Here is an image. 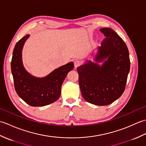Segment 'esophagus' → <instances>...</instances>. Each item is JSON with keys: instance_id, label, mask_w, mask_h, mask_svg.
Here are the masks:
<instances>
[{"instance_id": "obj_1", "label": "esophagus", "mask_w": 146, "mask_h": 146, "mask_svg": "<svg viewBox=\"0 0 146 146\" xmlns=\"http://www.w3.org/2000/svg\"><path fill=\"white\" fill-rule=\"evenodd\" d=\"M74 64H75V68H76L77 67H78L80 64H81V61L78 60H76L74 61Z\"/></svg>"}]
</instances>
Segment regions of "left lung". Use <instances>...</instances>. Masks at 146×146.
Returning a JSON list of instances; mask_svg holds the SVG:
<instances>
[{
  "label": "left lung",
  "mask_w": 146,
  "mask_h": 146,
  "mask_svg": "<svg viewBox=\"0 0 146 146\" xmlns=\"http://www.w3.org/2000/svg\"><path fill=\"white\" fill-rule=\"evenodd\" d=\"M105 38L98 47L95 61H104L102 66L91 61L78 67L79 85L83 98L99 106L115 101L125 90L130 71L128 48L113 29H100Z\"/></svg>",
  "instance_id": "8db88e82"
}]
</instances>
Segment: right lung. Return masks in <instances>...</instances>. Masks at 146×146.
<instances>
[{
    "label": "right lung",
    "instance_id": "1",
    "mask_svg": "<svg viewBox=\"0 0 146 146\" xmlns=\"http://www.w3.org/2000/svg\"><path fill=\"white\" fill-rule=\"evenodd\" d=\"M29 37L27 35L15 44L11 61V71L17 95L28 105L42 107L56 101L61 95L63 82L69 71L74 68L73 62L54 70L44 78H37L29 74L22 61V50Z\"/></svg>",
    "mask_w": 146,
    "mask_h": 146
}]
</instances>
